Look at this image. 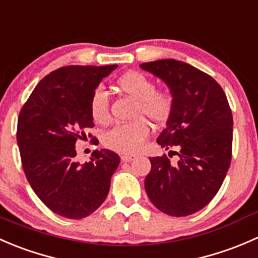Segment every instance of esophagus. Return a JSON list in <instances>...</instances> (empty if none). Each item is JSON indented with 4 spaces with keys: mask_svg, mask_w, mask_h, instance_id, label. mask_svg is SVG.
<instances>
[{
    "mask_svg": "<svg viewBox=\"0 0 258 258\" xmlns=\"http://www.w3.org/2000/svg\"><path fill=\"white\" fill-rule=\"evenodd\" d=\"M132 160H135V156H132V155H123V156H121V161H122V162H131Z\"/></svg>",
    "mask_w": 258,
    "mask_h": 258,
    "instance_id": "34e87169",
    "label": "esophagus"
}]
</instances>
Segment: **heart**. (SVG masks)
<instances>
[{
    "label": "heart",
    "mask_w": 258,
    "mask_h": 258,
    "mask_svg": "<svg viewBox=\"0 0 258 258\" xmlns=\"http://www.w3.org/2000/svg\"><path fill=\"white\" fill-rule=\"evenodd\" d=\"M117 86L122 92L137 101L135 118L131 123L116 124L103 135V145L117 153L134 155L139 152L150 134L147 118L153 124H163L168 121L175 107V97L168 90H156V85L150 77L141 72L131 71L117 80ZM90 113L97 124L105 126L111 121L108 95L102 87L93 91L90 100Z\"/></svg>",
    "instance_id": "heart-1"
}]
</instances>
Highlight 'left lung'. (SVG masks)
<instances>
[{
	"label": "left lung",
	"instance_id": "1",
	"mask_svg": "<svg viewBox=\"0 0 258 258\" xmlns=\"http://www.w3.org/2000/svg\"><path fill=\"white\" fill-rule=\"evenodd\" d=\"M140 67L162 80L175 97L157 144L179 150L176 163L166 155L150 158L146 192L163 213L192 215L210 204L230 168L233 119L227 97L210 75L186 62L167 58Z\"/></svg>",
	"mask_w": 258,
	"mask_h": 258
}]
</instances>
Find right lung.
Listing matches in <instances>:
<instances>
[{"mask_svg":"<svg viewBox=\"0 0 258 258\" xmlns=\"http://www.w3.org/2000/svg\"><path fill=\"white\" fill-rule=\"evenodd\" d=\"M114 69L61 67L38 82L20 111L17 145L25 175L38 199L62 217L80 220L95 212L118 167L119 156L105 148L93 151L90 162L75 161L77 140L93 127L91 96Z\"/></svg>","mask_w":258,"mask_h":258,"instance_id":"1","label":"right lung"}]
</instances>
